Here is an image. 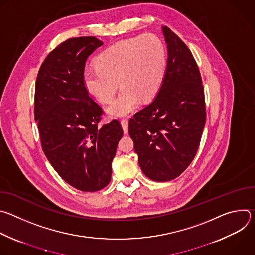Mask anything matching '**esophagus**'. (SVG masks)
<instances>
[{"label": "esophagus", "instance_id": "esophagus-1", "mask_svg": "<svg viewBox=\"0 0 255 255\" xmlns=\"http://www.w3.org/2000/svg\"><path fill=\"white\" fill-rule=\"evenodd\" d=\"M121 126L123 128L124 134H127L128 133V120L127 119H122L121 120Z\"/></svg>", "mask_w": 255, "mask_h": 255}]
</instances>
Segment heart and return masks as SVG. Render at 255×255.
<instances>
[{
	"label": "heart",
	"mask_w": 255,
	"mask_h": 255,
	"mask_svg": "<svg viewBox=\"0 0 255 255\" xmlns=\"http://www.w3.org/2000/svg\"><path fill=\"white\" fill-rule=\"evenodd\" d=\"M96 64L84 71L85 87L98 101L108 103L119 82L122 89L107 112L122 117L136 110L140 99L148 100L157 92L165 74L166 51L157 36L143 34L109 46L99 54Z\"/></svg>",
	"instance_id": "b5f03b06"
}]
</instances>
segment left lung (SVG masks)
I'll return each mask as SVG.
<instances>
[{"mask_svg": "<svg viewBox=\"0 0 255 255\" xmlns=\"http://www.w3.org/2000/svg\"><path fill=\"white\" fill-rule=\"evenodd\" d=\"M165 74L154 100L129 120L143 173L168 181L183 173L198 151L206 122L204 88L197 62L178 36L162 27Z\"/></svg>", "mask_w": 255, "mask_h": 255, "instance_id": "1", "label": "left lung"}]
</instances>
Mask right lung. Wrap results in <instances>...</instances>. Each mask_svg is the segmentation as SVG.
I'll list each match as a JSON object with an SVG mask.
<instances>
[{
	"mask_svg": "<svg viewBox=\"0 0 255 255\" xmlns=\"http://www.w3.org/2000/svg\"><path fill=\"white\" fill-rule=\"evenodd\" d=\"M103 44L93 36L67 39L47 55L35 85L34 116L43 152L62 179L83 192L110 183L123 136L118 120L98 126L103 110L84 84L86 61Z\"/></svg>",
	"mask_w": 255,
	"mask_h": 255,
	"instance_id": "add662e5",
	"label": "right lung"
}]
</instances>
